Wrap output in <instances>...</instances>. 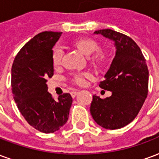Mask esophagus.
Here are the masks:
<instances>
[{"instance_id": "1", "label": "esophagus", "mask_w": 159, "mask_h": 159, "mask_svg": "<svg viewBox=\"0 0 159 159\" xmlns=\"http://www.w3.org/2000/svg\"><path fill=\"white\" fill-rule=\"evenodd\" d=\"M77 95V92H71L70 93V96L72 98H75Z\"/></svg>"}]
</instances>
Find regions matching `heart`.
<instances>
[{"label":"heart","instance_id":"1","mask_svg":"<svg viewBox=\"0 0 159 159\" xmlns=\"http://www.w3.org/2000/svg\"><path fill=\"white\" fill-rule=\"evenodd\" d=\"M71 46L75 48L76 50H78L81 54H83V56H89L88 57L89 61L95 68L100 69V68H103L106 64L107 55L102 50L96 51L98 49V45L95 41L92 40L90 39H77L71 43ZM95 51L96 52H95ZM93 52L95 53H94ZM89 55L90 56L89 57ZM62 56H63V52H62L61 48L55 47L53 49L51 59H52V64L54 66L56 67V66H59L61 65ZM92 77H93V76L90 72L84 71V72L73 74L70 77V81L76 85L84 86L87 83V79H91Z\"/></svg>","mask_w":159,"mask_h":159}]
</instances>
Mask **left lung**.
<instances>
[{
  "label": "left lung",
  "mask_w": 159,
  "mask_h": 159,
  "mask_svg": "<svg viewBox=\"0 0 159 159\" xmlns=\"http://www.w3.org/2000/svg\"><path fill=\"white\" fill-rule=\"evenodd\" d=\"M114 42L116 55L100 82L101 89L112 94L104 99L94 95L90 107L93 118L101 127L116 130L136 118L148 91V69L138 45L126 35L111 29L94 32Z\"/></svg>",
  "instance_id": "1"
}]
</instances>
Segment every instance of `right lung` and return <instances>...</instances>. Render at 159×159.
<instances>
[{
    "label": "right lung",
    "instance_id": "add662e5",
    "mask_svg": "<svg viewBox=\"0 0 159 159\" xmlns=\"http://www.w3.org/2000/svg\"><path fill=\"white\" fill-rule=\"evenodd\" d=\"M62 33L43 32L29 40L15 57L11 67V90L15 103L31 126L53 133L69 117L72 98L69 93L52 98L47 78L54 75L52 49Z\"/></svg>",
    "mask_w": 159,
    "mask_h": 159
}]
</instances>
